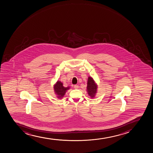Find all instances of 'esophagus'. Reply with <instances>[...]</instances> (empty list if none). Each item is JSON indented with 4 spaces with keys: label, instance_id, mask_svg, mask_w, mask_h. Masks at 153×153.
I'll list each match as a JSON object with an SVG mask.
<instances>
[{
    "label": "esophagus",
    "instance_id": "1",
    "mask_svg": "<svg viewBox=\"0 0 153 153\" xmlns=\"http://www.w3.org/2000/svg\"><path fill=\"white\" fill-rule=\"evenodd\" d=\"M79 87V85H75L74 86V88H75V89H78Z\"/></svg>",
    "mask_w": 153,
    "mask_h": 153
}]
</instances>
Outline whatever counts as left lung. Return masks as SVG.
I'll list each match as a JSON object with an SVG mask.
<instances>
[{
	"label": "left lung",
	"instance_id": "obj_1",
	"mask_svg": "<svg viewBox=\"0 0 153 153\" xmlns=\"http://www.w3.org/2000/svg\"><path fill=\"white\" fill-rule=\"evenodd\" d=\"M87 91L88 94L91 98H94L97 93V85L92 77L89 76L87 81Z\"/></svg>",
	"mask_w": 153,
	"mask_h": 153
}]
</instances>
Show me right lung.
I'll list each match as a JSON object with an SVG mask.
<instances>
[{
  "mask_svg": "<svg viewBox=\"0 0 153 153\" xmlns=\"http://www.w3.org/2000/svg\"><path fill=\"white\" fill-rule=\"evenodd\" d=\"M70 89V87H65L63 86V84L61 81H58L53 86V89L56 97L59 99L63 97L68 90Z\"/></svg>",
  "mask_w": 153,
  "mask_h": 153,
  "instance_id": "right-lung-1",
  "label": "right lung"
}]
</instances>
